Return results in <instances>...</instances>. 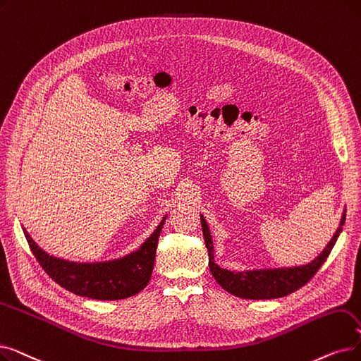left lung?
Listing matches in <instances>:
<instances>
[{
	"instance_id": "8db88e82",
	"label": "left lung",
	"mask_w": 361,
	"mask_h": 361,
	"mask_svg": "<svg viewBox=\"0 0 361 361\" xmlns=\"http://www.w3.org/2000/svg\"><path fill=\"white\" fill-rule=\"evenodd\" d=\"M347 209H343L341 216V224L334 234L331 242L323 249V252L305 265H298V267H286V269H265V270H249V271H230L221 269L214 261V245L209 227L203 215H200L202 231L205 243L208 247L209 257V270L216 280V283L230 292L245 300H273V298L286 296L300 288H302L310 279L317 273L322 264L327 259L332 247L335 246L339 234L342 231V226L345 223Z\"/></svg>"
}]
</instances>
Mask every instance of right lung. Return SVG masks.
<instances>
[{"label": "right lung", "mask_w": 361, "mask_h": 361, "mask_svg": "<svg viewBox=\"0 0 361 361\" xmlns=\"http://www.w3.org/2000/svg\"><path fill=\"white\" fill-rule=\"evenodd\" d=\"M166 216L134 252L104 262H73L49 255L23 228L27 245L44 271L66 290L91 300L115 301L142 292L152 277L156 247Z\"/></svg>", "instance_id": "right-lung-1"}]
</instances>
